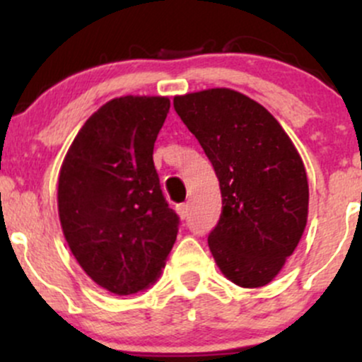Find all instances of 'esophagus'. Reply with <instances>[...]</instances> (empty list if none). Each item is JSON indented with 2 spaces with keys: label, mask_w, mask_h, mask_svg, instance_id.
Wrapping results in <instances>:
<instances>
[{
  "label": "esophagus",
  "mask_w": 362,
  "mask_h": 362,
  "mask_svg": "<svg viewBox=\"0 0 362 362\" xmlns=\"http://www.w3.org/2000/svg\"><path fill=\"white\" fill-rule=\"evenodd\" d=\"M177 213H178V216H180V219L189 218V204H178Z\"/></svg>",
  "instance_id": "34e87169"
}]
</instances>
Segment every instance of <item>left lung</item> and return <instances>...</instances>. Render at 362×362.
<instances>
[{"label": "left lung", "instance_id": "8db88e82", "mask_svg": "<svg viewBox=\"0 0 362 362\" xmlns=\"http://www.w3.org/2000/svg\"><path fill=\"white\" fill-rule=\"evenodd\" d=\"M219 180L223 211L207 236L221 272L242 288L269 284L300 243L308 178L300 153L260 103L230 88L173 100Z\"/></svg>", "mask_w": 362, "mask_h": 362}]
</instances>
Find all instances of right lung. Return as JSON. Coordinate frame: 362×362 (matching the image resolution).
Wrapping results in <instances>:
<instances>
[{
    "label": "right lung",
    "instance_id": "add662e5",
    "mask_svg": "<svg viewBox=\"0 0 362 362\" xmlns=\"http://www.w3.org/2000/svg\"><path fill=\"white\" fill-rule=\"evenodd\" d=\"M168 110L167 97L107 102L80 129L59 172L66 242L83 271L119 296L153 284L177 240L180 218L153 163Z\"/></svg>",
    "mask_w": 362,
    "mask_h": 362
}]
</instances>
